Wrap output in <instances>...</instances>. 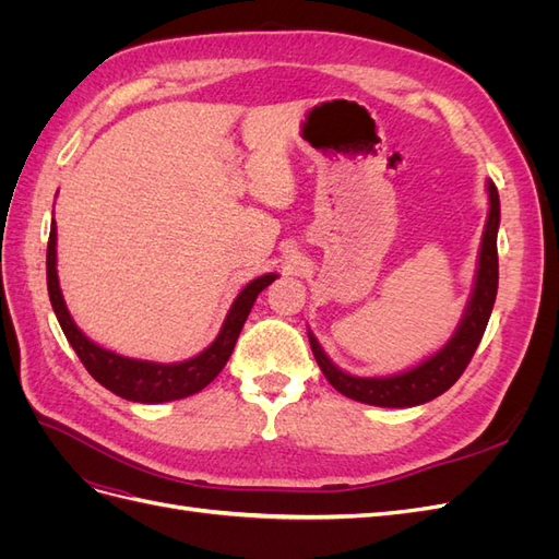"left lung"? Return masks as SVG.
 I'll return each mask as SVG.
<instances>
[{
  "label": "left lung",
  "instance_id": "obj_1",
  "mask_svg": "<svg viewBox=\"0 0 559 559\" xmlns=\"http://www.w3.org/2000/svg\"><path fill=\"white\" fill-rule=\"evenodd\" d=\"M489 193V214L483 233L480 257H478V275L473 286L471 300L466 306L464 319L456 326L454 335L443 349H438L433 357L417 364L415 368L405 370L399 376L389 378H357L337 368L317 343V337L308 331L310 347L321 373L333 384V389L345 394L347 399L361 401L368 405H380V408H411V405L427 403L460 380L473 359V352L478 349L480 337L487 329L489 314L495 308L497 286H499V257H497V230H499V193L492 181H487Z\"/></svg>",
  "mask_w": 559,
  "mask_h": 559
}]
</instances>
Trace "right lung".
<instances>
[{
    "label": "right lung",
    "instance_id": "right-lung-1",
    "mask_svg": "<svg viewBox=\"0 0 559 559\" xmlns=\"http://www.w3.org/2000/svg\"><path fill=\"white\" fill-rule=\"evenodd\" d=\"M56 240H58V233L53 222L50 224L48 249H46V284H48L50 306H53V312L60 321V329L67 341H70V345L74 347L81 364L86 366L88 373L116 396L134 401V403L177 401V399L198 394L200 389H205L218 373H222V368L230 359L233 347L238 343V335L253 308V300H257V296L265 289V286L273 284L277 277L275 273H267L251 280L238 294V298H235V302L226 314L224 326L216 335V341L205 352H200L198 357L179 361V364L140 361V359H128V357H121V354H114L105 347H99L79 331L70 310L64 306V298L60 292L58 270H56Z\"/></svg>",
    "mask_w": 559,
    "mask_h": 559
}]
</instances>
